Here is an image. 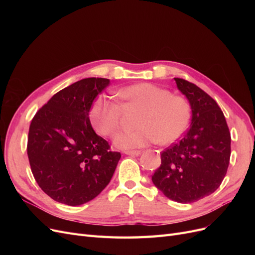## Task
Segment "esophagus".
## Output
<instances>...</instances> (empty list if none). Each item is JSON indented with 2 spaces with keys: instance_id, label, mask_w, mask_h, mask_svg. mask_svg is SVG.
I'll return each mask as SVG.
<instances>
[{
  "instance_id": "esophagus-1",
  "label": "esophagus",
  "mask_w": 255,
  "mask_h": 255,
  "mask_svg": "<svg viewBox=\"0 0 255 255\" xmlns=\"http://www.w3.org/2000/svg\"><path fill=\"white\" fill-rule=\"evenodd\" d=\"M125 154H127V155H134V156H137L139 155L140 154V151H125Z\"/></svg>"
}]
</instances>
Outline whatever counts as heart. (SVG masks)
<instances>
[{
  "label": "heart",
  "instance_id": "heart-1",
  "mask_svg": "<svg viewBox=\"0 0 255 255\" xmlns=\"http://www.w3.org/2000/svg\"><path fill=\"white\" fill-rule=\"evenodd\" d=\"M128 105L142 110L137 129L122 130L115 136L121 149H136L158 142L167 145L176 141L186 130L190 120V105L185 98L171 95L168 89L151 83H139L120 90ZM122 107L116 100L101 95L89 111L90 122L102 136H113L121 125Z\"/></svg>",
  "mask_w": 255,
  "mask_h": 255
}]
</instances>
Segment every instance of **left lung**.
Listing matches in <instances>:
<instances>
[{
    "label": "left lung",
    "mask_w": 255,
    "mask_h": 255,
    "mask_svg": "<svg viewBox=\"0 0 255 255\" xmlns=\"http://www.w3.org/2000/svg\"><path fill=\"white\" fill-rule=\"evenodd\" d=\"M191 106V123L182 139L161 152L152 182L180 203H192L217 189L231 155V134L217 102L197 85L174 78Z\"/></svg>",
    "instance_id": "1"
}]
</instances>
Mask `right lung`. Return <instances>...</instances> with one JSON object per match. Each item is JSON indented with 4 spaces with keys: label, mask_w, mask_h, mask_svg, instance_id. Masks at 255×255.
I'll use <instances>...</instances> for the list:
<instances>
[{
    "label": "right lung",
    "mask_w": 255,
    "mask_h": 255,
    "mask_svg": "<svg viewBox=\"0 0 255 255\" xmlns=\"http://www.w3.org/2000/svg\"><path fill=\"white\" fill-rule=\"evenodd\" d=\"M110 80L89 78L58 91L30 122L27 156L39 187L53 200L81 205L110 183L121 157L91 127L89 111Z\"/></svg>",
    "instance_id": "1"
}]
</instances>
